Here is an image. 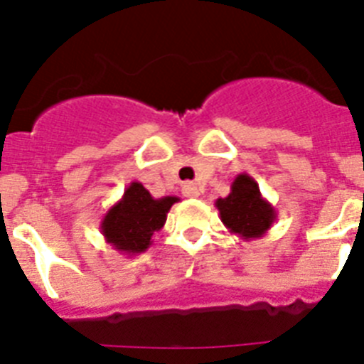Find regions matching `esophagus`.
<instances>
[{
  "instance_id": "obj_1",
  "label": "esophagus",
  "mask_w": 364,
  "mask_h": 364,
  "mask_svg": "<svg viewBox=\"0 0 364 364\" xmlns=\"http://www.w3.org/2000/svg\"><path fill=\"white\" fill-rule=\"evenodd\" d=\"M182 193H184V197H188V198H197V197H200V188H198L197 184H191V182H188V184L182 186Z\"/></svg>"
}]
</instances>
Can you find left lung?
I'll return each instance as SVG.
<instances>
[{"label":"left lung","mask_w":364,"mask_h":364,"mask_svg":"<svg viewBox=\"0 0 364 364\" xmlns=\"http://www.w3.org/2000/svg\"><path fill=\"white\" fill-rule=\"evenodd\" d=\"M215 208L230 233L239 235L244 240L264 237L277 218L275 208L262 197L259 184L247 173L235 176L230 195L217 198Z\"/></svg>","instance_id":"obj_1"}]
</instances>
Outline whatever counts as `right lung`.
Masks as SVG:
<instances>
[{"mask_svg":"<svg viewBox=\"0 0 364 364\" xmlns=\"http://www.w3.org/2000/svg\"><path fill=\"white\" fill-rule=\"evenodd\" d=\"M176 197L154 198L142 186L131 182L117 204L109 208L100 222L105 242L122 255L133 257L144 253L153 244V233L160 231Z\"/></svg>","mask_w":364,"mask_h":364,"instance_id":"obj_1","label":"right lung"}]
</instances>
